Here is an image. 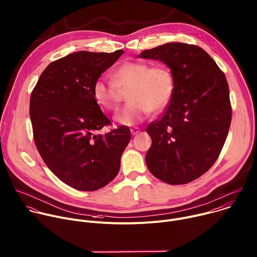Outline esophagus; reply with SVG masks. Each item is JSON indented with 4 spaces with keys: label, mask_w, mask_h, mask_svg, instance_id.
<instances>
[{
    "label": "esophagus",
    "mask_w": 257,
    "mask_h": 257,
    "mask_svg": "<svg viewBox=\"0 0 257 257\" xmlns=\"http://www.w3.org/2000/svg\"><path fill=\"white\" fill-rule=\"evenodd\" d=\"M139 132H140V128H139V127H133V128H131V133H132L133 136L137 135Z\"/></svg>",
    "instance_id": "1"
}]
</instances>
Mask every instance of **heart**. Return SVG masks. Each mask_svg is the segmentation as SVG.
Masks as SVG:
<instances>
[{"instance_id":"heart-1","label":"heart","mask_w":257,"mask_h":257,"mask_svg":"<svg viewBox=\"0 0 257 257\" xmlns=\"http://www.w3.org/2000/svg\"><path fill=\"white\" fill-rule=\"evenodd\" d=\"M112 80L97 79L92 88L96 103L104 110L115 111L128 91V105L115 116L123 125H133L144 120L152 110L158 112L170 102L174 92V77L171 70L162 64L126 62L115 69Z\"/></svg>"}]
</instances>
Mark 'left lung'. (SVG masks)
Returning a JSON list of instances; mask_svg holds the SVG:
<instances>
[{
  "label": "left lung",
  "instance_id": "8db88e82",
  "mask_svg": "<svg viewBox=\"0 0 257 257\" xmlns=\"http://www.w3.org/2000/svg\"><path fill=\"white\" fill-rule=\"evenodd\" d=\"M140 58L160 60L174 77L169 105L146 130L152 139L147 166L168 184L189 183L214 165L228 136L232 108L225 74L194 44L166 43Z\"/></svg>",
  "mask_w": 257,
  "mask_h": 257
}]
</instances>
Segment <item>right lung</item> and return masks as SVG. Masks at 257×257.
I'll return each mask as SVG.
<instances>
[{"mask_svg": "<svg viewBox=\"0 0 257 257\" xmlns=\"http://www.w3.org/2000/svg\"><path fill=\"white\" fill-rule=\"evenodd\" d=\"M123 53L68 55L46 67L31 92L36 148L50 171L75 189L94 191L112 181L131 141L126 125L98 134L110 121L92 93L94 82Z\"/></svg>", "mask_w": 257, "mask_h": 257, "instance_id": "1", "label": "right lung"}]
</instances>
